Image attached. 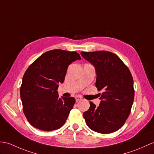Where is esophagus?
<instances>
[{
    "mask_svg": "<svg viewBox=\"0 0 154 154\" xmlns=\"http://www.w3.org/2000/svg\"><path fill=\"white\" fill-rule=\"evenodd\" d=\"M75 100H76V102H78V101H79V100H82V98L81 97V96H76L75 97Z\"/></svg>",
    "mask_w": 154,
    "mask_h": 154,
    "instance_id": "1",
    "label": "esophagus"
}]
</instances>
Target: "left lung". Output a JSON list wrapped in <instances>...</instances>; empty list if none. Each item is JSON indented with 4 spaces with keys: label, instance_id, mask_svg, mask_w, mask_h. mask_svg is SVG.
Returning <instances> with one entry per match:
<instances>
[{
    "label": "left lung",
    "instance_id": "8db88e82",
    "mask_svg": "<svg viewBox=\"0 0 154 154\" xmlns=\"http://www.w3.org/2000/svg\"><path fill=\"white\" fill-rule=\"evenodd\" d=\"M81 56L94 67L96 87L103 90L96 106L83 113L87 126L102 134L115 132L122 127L131 112L134 91L133 79L128 67L115 54L108 51L81 52Z\"/></svg>",
    "mask_w": 154,
    "mask_h": 154
}]
</instances>
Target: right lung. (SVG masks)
<instances>
[{
  "instance_id": "1",
  "label": "right lung",
  "mask_w": 154,
  "mask_h": 154,
  "mask_svg": "<svg viewBox=\"0 0 154 154\" xmlns=\"http://www.w3.org/2000/svg\"><path fill=\"white\" fill-rule=\"evenodd\" d=\"M81 59L76 52L52 50L28 67L22 79L20 97L23 113L32 126L51 131L63 125L75 100L59 98L57 90L63 83L69 64Z\"/></svg>"
}]
</instances>
